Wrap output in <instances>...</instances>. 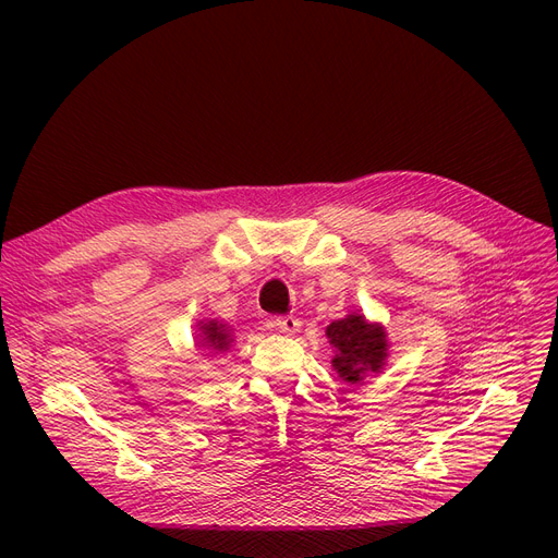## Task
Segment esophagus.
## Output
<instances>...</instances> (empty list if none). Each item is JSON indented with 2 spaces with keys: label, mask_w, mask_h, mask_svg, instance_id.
<instances>
[{
  "label": "esophagus",
  "mask_w": 558,
  "mask_h": 558,
  "mask_svg": "<svg viewBox=\"0 0 558 558\" xmlns=\"http://www.w3.org/2000/svg\"><path fill=\"white\" fill-rule=\"evenodd\" d=\"M275 326L283 335H295L300 330V320L295 316H291V314L289 316H277L275 318Z\"/></svg>",
  "instance_id": "34e87169"
}]
</instances>
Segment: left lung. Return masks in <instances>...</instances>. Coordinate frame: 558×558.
<instances>
[{"mask_svg": "<svg viewBox=\"0 0 558 558\" xmlns=\"http://www.w3.org/2000/svg\"><path fill=\"white\" fill-rule=\"evenodd\" d=\"M332 347V369L347 384H363L367 375H379L388 361V335L377 320H367L365 314L351 312L326 328Z\"/></svg>", "mask_w": 558, "mask_h": 558, "instance_id": "1", "label": "left lung"}]
</instances>
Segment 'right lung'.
Returning <instances> with one entry per match:
<instances>
[{"label":"right lung","mask_w":558,"mask_h":558,"mask_svg":"<svg viewBox=\"0 0 558 558\" xmlns=\"http://www.w3.org/2000/svg\"><path fill=\"white\" fill-rule=\"evenodd\" d=\"M234 342L232 328L218 318H202L197 324V347L209 349L214 356H221Z\"/></svg>","instance_id":"obj_1"}]
</instances>
